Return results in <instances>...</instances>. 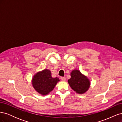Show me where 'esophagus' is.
Returning a JSON list of instances; mask_svg holds the SVG:
<instances>
[{
  "label": "esophagus",
  "mask_w": 122,
  "mask_h": 122,
  "mask_svg": "<svg viewBox=\"0 0 122 122\" xmlns=\"http://www.w3.org/2000/svg\"><path fill=\"white\" fill-rule=\"evenodd\" d=\"M61 80L62 81H66V78H65V77H61Z\"/></svg>",
  "instance_id": "1"
}]
</instances>
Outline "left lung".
I'll return each mask as SVG.
<instances>
[{"mask_svg": "<svg viewBox=\"0 0 122 122\" xmlns=\"http://www.w3.org/2000/svg\"><path fill=\"white\" fill-rule=\"evenodd\" d=\"M70 75L71 78L68 82L72 89L79 94L86 93L91 85L90 81L87 76L82 74L78 70H73Z\"/></svg>", "mask_w": 122, "mask_h": 122, "instance_id": "obj_1", "label": "left lung"}]
</instances>
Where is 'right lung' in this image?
<instances>
[{
	"label": "right lung",
	"mask_w": 122,
	"mask_h": 122,
	"mask_svg": "<svg viewBox=\"0 0 122 122\" xmlns=\"http://www.w3.org/2000/svg\"><path fill=\"white\" fill-rule=\"evenodd\" d=\"M60 80L57 77L53 78L49 70L44 69L32 77L31 83L34 89L42 95H47L52 91Z\"/></svg>",
	"instance_id": "right-lung-1"
}]
</instances>
